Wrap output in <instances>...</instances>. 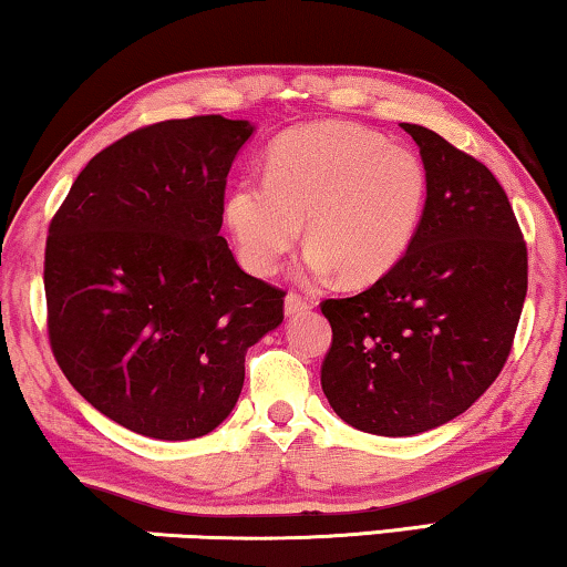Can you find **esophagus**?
Here are the masks:
<instances>
[{"instance_id": "1", "label": "esophagus", "mask_w": 567, "mask_h": 567, "mask_svg": "<svg viewBox=\"0 0 567 567\" xmlns=\"http://www.w3.org/2000/svg\"><path fill=\"white\" fill-rule=\"evenodd\" d=\"M309 307H312V301L301 297V293H289V297H286V301H284V312H286V317H293V315L307 312Z\"/></svg>"}]
</instances>
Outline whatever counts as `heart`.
Instances as JSON below:
<instances>
[{
  "mask_svg": "<svg viewBox=\"0 0 567 567\" xmlns=\"http://www.w3.org/2000/svg\"><path fill=\"white\" fill-rule=\"evenodd\" d=\"M425 198L429 175L413 152L377 131L320 121L270 146L266 181L231 185L224 221L255 276L274 274L305 231L309 274L371 284L410 250Z\"/></svg>",
  "mask_w": 567,
  "mask_h": 567,
  "instance_id": "obj_1",
  "label": "heart"
}]
</instances>
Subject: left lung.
Returning <instances> with one entry per match:
<instances>
[{
	"label": "left lung",
	"mask_w": 567,
	"mask_h": 567,
	"mask_svg": "<svg viewBox=\"0 0 567 567\" xmlns=\"http://www.w3.org/2000/svg\"><path fill=\"white\" fill-rule=\"evenodd\" d=\"M402 128L429 175L413 245L371 289L322 301L324 398L377 436H415L472 408L508 359L526 297V245L495 175L436 131Z\"/></svg>",
	"instance_id": "8db88e82"
}]
</instances>
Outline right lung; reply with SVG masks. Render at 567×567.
Returning a JSON list of instances; mask_svg holds the SVG:
<instances>
[{
	"label": "right lung",
	"instance_id": "obj_1",
	"mask_svg": "<svg viewBox=\"0 0 567 567\" xmlns=\"http://www.w3.org/2000/svg\"><path fill=\"white\" fill-rule=\"evenodd\" d=\"M250 121H162L95 154L45 239L53 355L92 408L162 441L212 433L237 405L245 353L284 322V291L219 237Z\"/></svg>",
	"mask_w": 567,
	"mask_h": 567
}]
</instances>
